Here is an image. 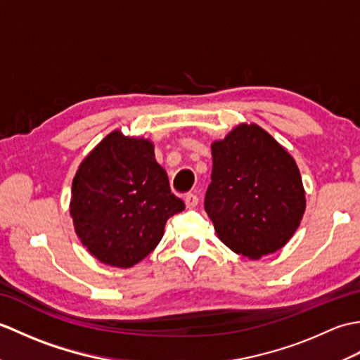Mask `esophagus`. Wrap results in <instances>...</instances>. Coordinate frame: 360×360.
Wrapping results in <instances>:
<instances>
[{"label":"esophagus","instance_id":"esophagus-1","mask_svg":"<svg viewBox=\"0 0 360 360\" xmlns=\"http://www.w3.org/2000/svg\"><path fill=\"white\" fill-rule=\"evenodd\" d=\"M184 202H186V207L187 209H193L200 202V198H198L195 193H187L184 196Z\"/></svg>","mask_w":360,"mask_h":360}]
</instances>
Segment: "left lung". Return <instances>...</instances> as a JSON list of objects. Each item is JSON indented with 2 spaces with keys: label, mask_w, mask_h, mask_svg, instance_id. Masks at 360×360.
Wrapping results in <instances>:
<instances>
[{
  "label": "left lung",
  "mask_w": 360,
  "mask_h": 360,
  "mask_svg": "<svg viewBox=\"0 0 360 360\" xmlns=\"http://www.w3.org/2000/svg\"><path fill=\"white\" fill-rule=\"evenodd\" d=\"M212 158L204 209L218 238L250 259L281 249L307 207L292 156L263 128L241 124L212 143Z\"/></svg>",
  "instance_id": "1"
}]
</instances>
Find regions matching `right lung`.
Here are the masks:
<instances>
[{
    "label": "right lung",
    "mask_w": 360,
    "mask_h": 360,
    "mask_svg": "<svg viewBox=\"0 0 360 360\" xmlns=\"http://www.w3.org/2000/svg\"><path fill=\"white\" fill-rule=\"evenodd\" d=\"M71 217L98 262L131 267L158 246L167 219L186 209L142 137L112 131L83 159L72 181Z\"/></svg>",
    "instance_id": "add662e5"
}]
</instances>
